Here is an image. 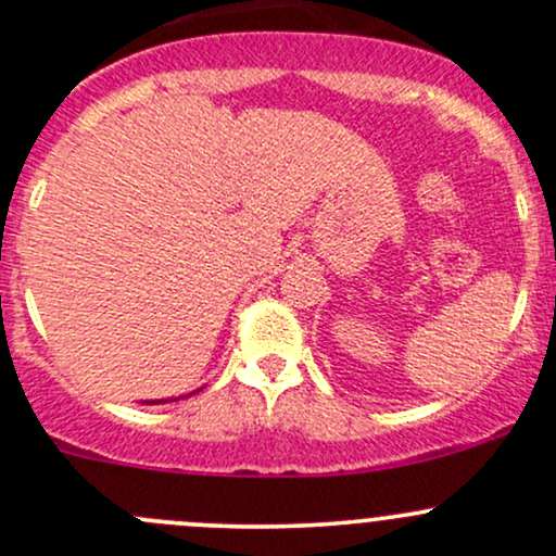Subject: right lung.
Returning <instances> with one entry per match:
<instances>
[{"mask_svg": "<svg viewBox=\"0 0 556 556\" xmlns=\"http://www.w3.org/2000/svg\"><path fill=\"white\" fill-rule=\"evenodd\" d=\"M159 402H162V400H159ZM164 402H167V400H164ZM146 405H151V402H146Z\"/></svg>", "mask_w": 556, "mask_h": 556, "instance_id": "1", "label": "right lung"}]
</instances>
